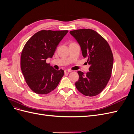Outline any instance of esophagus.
<instances>
[{
    "instance_id": "obj_1",
    "label": "esophagus",
    "mask_w": 134,
    "mask_h": 134,
    "mask_svg": "<svg viewBox=\"0 0 134 134\" xmlns=\"http://www.w3.org/2000/svg\"><path fill=\"white\" fill-rule=\"evenodd\" d=\"M71 70H64V72H65V74L69 73V72H71Z\"/></svg>"
}]
</instances>
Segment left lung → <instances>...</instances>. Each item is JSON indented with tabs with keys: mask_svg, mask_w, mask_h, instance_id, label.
Masks as SVG:
<instances>
[{
	"mask_svg": "<svg viewBox=\"0 0 134 134\" xmlns=\"http://www.w3.org/2000/svg\"><path fill=\"white\" fill-rule=\"evenodd\" d=\"M81 47L84 58L90 65L86 74L78 71L79 76L75 86L81 93L93 97L99 94L111 78L113 56L108 43L102 36L91 29L70 31Z\"/></svg>",
	"mask_w": 134,
	"mask_h": 134,
	"instance_id": "1",
	"label": "left lung"
}]
</instances>
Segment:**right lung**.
I'll return each instance as SVG.
<instances>
[{"label": "right lung", "mask_w": 134, "mask_h": 134, "mask_svg": "<svg viewBox=\"0 0 134 134\" xmlns=\"http://www.w3.org/2000/svg\"><path fill=\"white\" fill-rule=\"evenodd\" d=\"M68 31L42 30L28 40L21 57V68L27 85L39 94H46L57 87L64 74L46 63L54 55L59 42Z\"/></svg>", "instance_id": "right-lung-1"}]
</instances>
